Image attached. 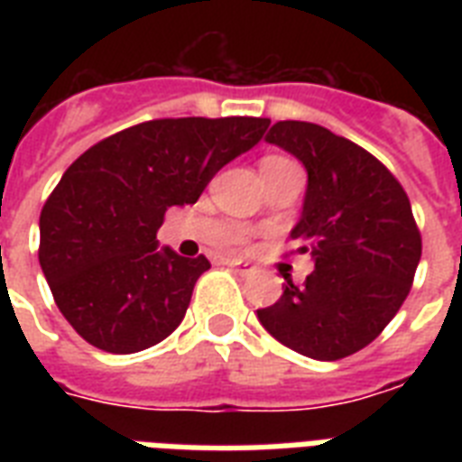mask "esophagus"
<instances>
[{
  "mask_svg": "<svg viewBox=\"0 0 462 462\" xmlns=\"http://www.w3.org/2000/svg\"><path fill=\"white\" fill-rule=\"evenodd\" d=\"M225 263H227V266L235 268V271H237L239 275H252V273H256V266H254V263H249V261L227 259V261H225Z\"/></svg>",
  "mask_w": 462,
  "mask_h": 462,
  "instance_id": "obj_1",
  "label": "esophagus"
}]
</instances>
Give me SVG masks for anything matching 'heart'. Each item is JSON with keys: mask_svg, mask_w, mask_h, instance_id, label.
<instances>
[{"mask_svg": "<svg viewBox=\"0 0 462 462\" xmlns=\"http://www.w3.org/2000/svg\"><path fill=\"white\" fill-rule=\"evenodd\" d=\"M275 162H288V160H282V158H266L261 165H275Z\"/></svg>", "mask_w": 462, "mask_h": 462, "instance_id": "b5f03b06", "label": "heart"}]
</instances>
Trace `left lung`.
<instances>
[{
    "instance_id": "1",
    "label": "left lung",
    "mask_w": 462,
    "mask_h": 462,
    "mask_svg": "<svg viewBox=\"0 0 462 462\" xmlns=\"http://www.w3.org/2000/svg\"><path fill=\"white\" fill-rule=\"evenodd\" d=\"M266 143L307 170L302 216L290 230L314 271L290 282L261 326L304 357L336 362L366 347L410 292L422 239L408 194L357 143L311 122H275Z\"/></svg>"
}]
</instances>
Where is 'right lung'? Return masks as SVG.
<instances>
[{
	"label": "right lung",
	"instance_id": "obj_1",
	"mask_svg": "<svg viewBox=\"0 0 462 462\" xmlns=\"http://www.w3.org/2000/svg\"><path fill=\"white\" fill-rule=\"evenodd\" d=\"M271 119L181 117L129 126L61 174L40 213V268L74 330L112 355L165 340L210 263L160 246L165 210L196 203Z\"/></svg>",
	"mask_w": 462,
	"mask_h": 462
}]
</instances>
